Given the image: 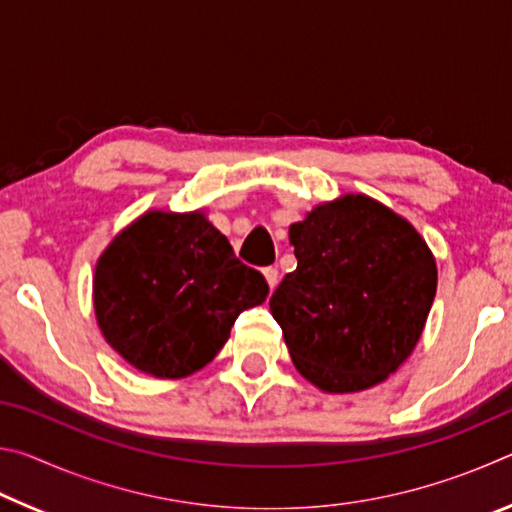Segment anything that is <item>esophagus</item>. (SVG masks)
Returning <instances> with one entry per match:
<instances>
[{
  "instance_id": "esophagus-1",
  "label": "esophagus",
  "mask_w": 512,
  "mask_h": 512,
  "mask_svg": "<svg viewBox=\"0 0 512 512\" xmlns=\"http://www.w3.org/2000/svg\"><path fill=\"white\" fill-rule=\"evenodd\" d=\"M264 277H266V284H268V289H271V291L277 287V282H280V273H277L275 266L264 268Z\"/></svg>"
}]
</instances>
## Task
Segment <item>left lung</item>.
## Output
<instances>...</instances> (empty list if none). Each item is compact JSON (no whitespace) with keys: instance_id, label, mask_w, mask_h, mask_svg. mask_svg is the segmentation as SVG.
<instances>
[{"instance_id":"left-lung-1","label":"left lung","mask_w":512,"mask_h":512,"mask_svg":"<svg viewBox=\"0 0 512 512\" xmlns=\"http://www.w3.org/2000/svg\"><path fill=\"white\" fill-rule=\"evenodd\" d=\"M298 266L271 298L293 366L327 393H357L409 359L436 296V262L409 221L368 196L293 223Z\"/></svg>"}]
</instances>
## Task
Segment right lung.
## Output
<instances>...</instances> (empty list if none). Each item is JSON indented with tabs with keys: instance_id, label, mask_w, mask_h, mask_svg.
<instances>
[{
	"instance_id": "obj_1",
	"label": "right lung",
	"mask_w": 512,
	"mask_h": 512,
	"mask_svg": "<svg viewBox=\"0 0 512 512\" xmlns=\"http://www.w3.org/2000/svg\"><path fill=\"white\" fill-rule=\"evenodd\" d=\"M268 296L264 275L201 212H149L121 232L94 271V311L131 366L180 379L207 366L241 311Z\"/></svg>"
}]
</instances>
